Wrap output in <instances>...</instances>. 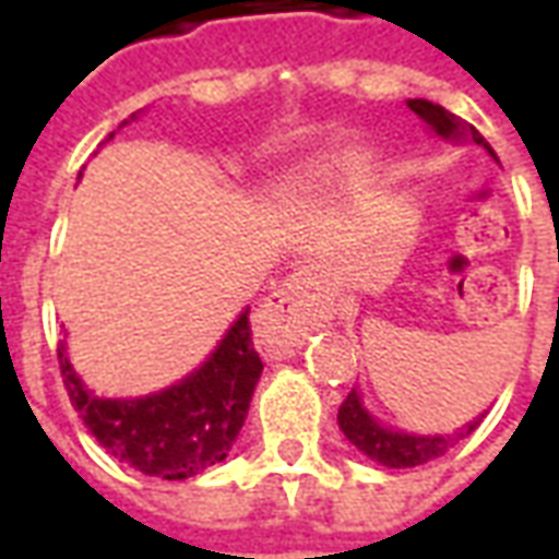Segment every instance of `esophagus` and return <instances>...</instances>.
<instances>
[{
  "mask_svg": "<svg viewBox=\"0 0 559 559\" xmlns=\"http://www.w3.org/2000/svg\"><path fill=\"white\" fill-rule=\"evenodd\" d=\"M320 284V269L317 266H299L293 272L290 278L281 284L278 293H272V299H269V308H275V311H284V314L290 317V329L293 335H299L305 332V320L299 317V308L296 305L302 302V296L311 287Z\"/></svg>",
  "mask_w": 559,
  "mask_h": 559,
  "instance_id": "1",
  "label": "esophagus"
}]
</instances>
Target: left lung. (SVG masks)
I'll return each mask as SVG.
<instances>
[{"label": "left lung", "mask_w": 559, "mask_h": 559, "mask_svg": "<svg viewBox=\"0 0 559 559\" xmlns=\"http://www.w3.org/2000/svg\"><path fill=\"white\" fill-rule=\"evenodd\" d=\"M411 110L416 116H421L437 134H443V138H469L473 143H479V146H485L491 152V146L485 143V138H481L476 128L467 126V122H461L455 114L443 110L440 104L425 102V98H413ZM479 421H469L467 428H461V433H445V437H413V433L389 431L383 425H377V421L365 413L362 401L356 395V389H353L350 395L344 399V404L338 407V425L341 431H344V437H347L359 452H365L368 457H374L377 464H383V467H419V464H428L433 457L445 455V452L455 445L457 437H464V433L473 431Z\"/></svg>", "instance_id": "obj_1"}]
</instances>
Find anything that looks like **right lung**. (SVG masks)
<instances>
[{
    "label": "right lung",
    "instance_id": "add662e5",
    "mask_svg": "<svg viewBox=\"0 0 559 559\" xmlns=\"http://www.w3.org/2000/svg\"><path fill=\"white\" fill-rule=\"evenodd\" d=\"M248 314H239L200 371L158 395L134 401L92 395L59 347L68 399L92 437L128 467L158 479H191L227 457L248 416L263 371Z\"/></svg>",
    "mask_w": 559,
    "mask_h": 559
}]
</instances>
